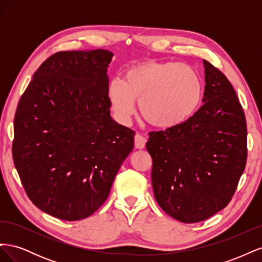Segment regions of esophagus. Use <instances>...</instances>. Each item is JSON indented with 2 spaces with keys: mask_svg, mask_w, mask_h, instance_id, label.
Returning a JSON list of instances; mask_svg holds the SVG:
<instances>
[{
  "mask_svg": "<svg viewBox=\"0 0 262 262\" xmlns=\"http://www.w3.org/2000/svg\"><path fill=\"white\" fill-rule=\"evenodd\" d=\"M146 138L142 134H136V138H134V143H136L137 148H144L146 144Z\"/></svg>",
  "mask_w": 262,
  "mask_h": 262,
  "instance_id": "34e87169",
  "label": "esophagus"
}]
</instances>
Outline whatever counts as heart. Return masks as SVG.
Wrapping results in <instances>:
<instances>
[{"label": "heart", "mask_w": 262, "mask_h": 262, "mask_svg": "<svg viewBox=\"0 0 262 262\" xmlns=\"http://www.w3.org/2000/svg\"><path fill=\"white\" fill-rule=\"evenodd\" d=\"M195 71L185 63L149 61L126 71L123 81L114 78L108 97L116 115L128 121L136 112L157 128H172L191 116L201 99Z\"/></svg>", "instance_id": "1"}]
</instances>
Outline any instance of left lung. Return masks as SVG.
Masks as SVG:
<instances>
[{
  "label": "left lung",
  "instance_id": "8db88e82",
  "mask_svg": "<svg viewBox=\"0 0 262 262\" xmlns=\"http://www.w3.org/2000/svg\"><path fill=\"white\" fill-rule=\"evenodd\" d=\"M203 105L182 123L148 133L154 196L164 212L198 223L232 200L247 161V124L234 87L207 60Z\"/></svg>",
  "mask_w": 262,
  "mask_h": 262
}]
</instances>
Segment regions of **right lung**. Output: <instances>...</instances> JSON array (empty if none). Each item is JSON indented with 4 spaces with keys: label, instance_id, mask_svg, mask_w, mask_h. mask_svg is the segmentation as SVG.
<instances>
[{
    "label": "right lung",
    "instance_id": "obj_1",
    "mask_svg": "<svg viewBox=\"0 0 262 262\" xmlns=\"http://www.w3.org/2000/svg\"><path fill=\"white\" fill-rule=\"evenodd\" d=\"M113 52L60 51L35 72L14 118L13 161L38 209L78 221L106 201L134 132L110 117Z\"/></svg>",
    "mask_w": 262,
    "mask_h": 262
}]
</instances>
